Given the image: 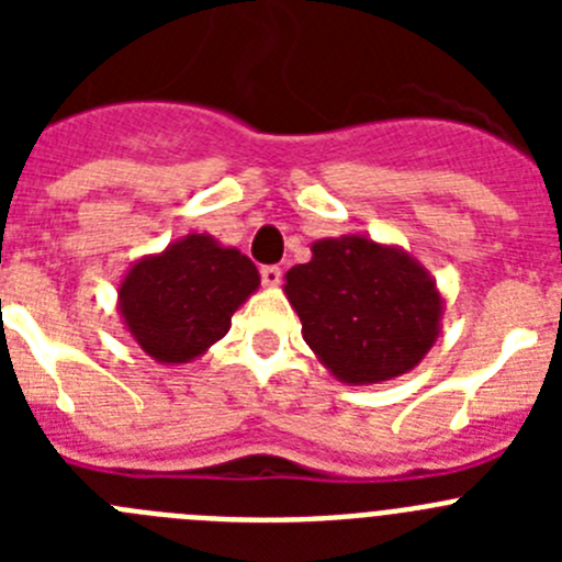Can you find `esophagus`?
I'll list each match as a JSON object with an SVG mask.
<instances>
[{"label": "esophagus", "instance_id": "1", "mask_svg": "<svg viewBox=\"0 0 562 562\" xmlns=\"http://www.w3.org/2000/svg\"><path fill=\"white\" fill-rule=\"evenodd\" d=\"M261 281H265V286H278L281 284V270L278 267H261Z\"/></svg>", "mask_w": 562, "mask_h": 562}]
</instances>
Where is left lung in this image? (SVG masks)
<instances>
[{"label":"left lung","instance_id":"left-lung-1","mask_svg":"<svg viewBox=\"0 0 562 562\" xmlns=\"http://www.w3.org/2000/svg\"><path fill=\"white\" fill-rule=\"evenodd\" d=\"M284 281L306 346L346 385L408 374L441 331L436 278L408 250L366 233L317 238L310 261Z\"/></svg>","mask_w":562,"mask_h":562}]
</instances>
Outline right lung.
I'll use <instances>...</instances> for the list:
<instances>
[{"label":"right lung","instance_id":"add662e5","mask_svg":"<svg viewBox=\"0 0 562 562\" xmlns=\"http://www.w3.org/2000/svg\"><path fill=\"white\" fill-rule=\"evenodd\" d=\"M256 265L207 233L132 261L117 284L123 329L151 360L180 366L231 331V317L258 290Z\"/></svg>","mask_w":562,"mask_h":562}]
</instances>
